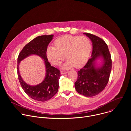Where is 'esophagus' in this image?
Wrapping results in <instances>:
<instances>
[{
    "instance_id": "1",
    "label": "esophagus",
    "mask_w": 131,
    "mask_h": 131,
    "mask_svg": "<svg viewBox=\"0 0 131 131\" xmlns=\"http://www.w3.org/2000/svg\"><path fill=\"white\" fill-rule=\"evenodd\" d=\"M68 73V71H61V73L62 74H66Z\"/></svg>"
}]
</instances>
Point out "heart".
<instances>
[{
	"mask_svg": "<svg viewBox=\"0 0 131 131\" xmlns=\"http://www.w3.org/2000/svg\"><path fill=\"white\" fill-rule=\"evenodd\" d=\"M54 45L55 47L47 48V57L52 64L59 65L66 55L68 59L62 66L65 69L74 66L78 68L84 65L91 51V42L85 36L65 35L56 40Z\"/></svg>",
	"mask_w": 131,
	"mask_h": 131,
	"instance_id": "heart-1",
	"label": "heart"
}]
</instances>
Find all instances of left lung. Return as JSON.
<instances>
[{
	"mask_svg": "<svg viewBox=\"0 0 131 131\" xmlns=\"http://www.w3.org/2000/svg\"><path fill=\"white\" fill-rule=\"evenodd\" d=\"M83 34L92 42V53L85 65L78 71V79L74 82V86L79 94L92 97L99 94L107 85L112 62L108 46L103 39L91 34ZM100 58L102 60V64L97 67L96 62Z\"/></svg>",
	"mask_w": 131,
	"mask_h": 131,
	"instance_id": "obj_1",
	"label": "left lung"
}]
</instances>
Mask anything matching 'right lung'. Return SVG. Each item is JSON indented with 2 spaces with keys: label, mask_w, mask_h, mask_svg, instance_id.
Instances as JSON below:
<instances>
[{
  "label": "right lung",
  "mask_w": 131,
  "mask_h": 131,
  "mask_svg": "<svg viewBox=\"0 0 131 131\" xmlns=\"http://www.w3.org/2000/svg\"><path fill=\"white\" fill-rule=\"evenodd\" d=\"M54 35H42L32 40L27 43L20 53L17 58V76L21 85L26 94L31 99L40 102H45L51 99L58 91L59 81L61 76L60 71L51 66L47 57L46 51ZM32 54H36L43 59L46 67V75L40 84L31 86L26 84L21 77L19 71L20 62Z\"/></svg>",
  "instance_id": "1"
}]
</instances>
